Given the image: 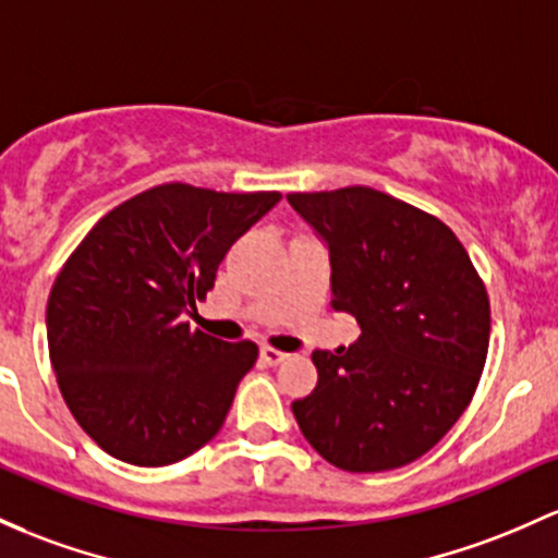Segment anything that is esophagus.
<instances>
[{"mask_svg": "<svg viewBox=\"0 0 558 558\" xmlns=\"http://www.w3.org/2000/svg\"><path fill=\"white\" fill-rule=\"evenodd\" d=\"M259 357H262V363L265 365H283L286 360L291 357L289 352H280V349H272V347H262V352H259Z\"/></svg>", "mask_w": 558, "mask_h": 558, "instance_id": "obj_1", "label": "esophagus"}]
</instances>
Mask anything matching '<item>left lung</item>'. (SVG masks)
<instances>
[{"mask_svg":"<svg viewBox=\"0 0 558 558\" xmlns=\"http://www.w3.org/2000/svg\"><path fill=\"white\" fill-rule=\"evenodd\" d=\"M326 238L333 310L357 344L315 352L317 387L293 402L307 442L336 469L389 471L428 452L485 371L489 299L442 219L365 185L289 193Z\"/></svg>","mask_w":558,"mask_h":558,"instance_id":"left-lung-1","label":"left lung"}]
</instances>
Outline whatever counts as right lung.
<instances>
[{"label":"right lung","mask_w":558,"mask_h":558,"mask_svg":"<svg viewBox=\"0 0 558 558\" xmlns=\"http://www.w3.org/2000/svg\"><path fill=\"white\" fill-rule=\"evenodd\" d=\"M280 201L167 182L110 209L60 267L47 302L54 378L78 426L108 456L169 466L225 424L254 341L185 323L232 243Z\"/></svg>","instance_id":"add662e5"}]
</instances>
